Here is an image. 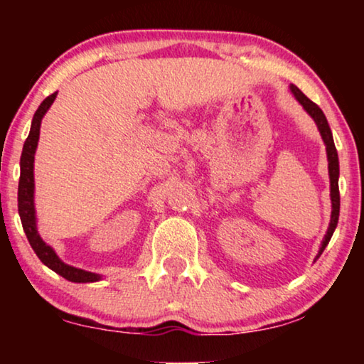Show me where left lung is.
I'll use <instances>...</instances> for the list:
<instances>
[{"label": "left lung", "mask_w": 364, "mask_h": 364, "mask_svg": "<svg viewBox=\"0 0 364 364\" xmlns=\"http://www.w3.org/2000/svg\"><path fill=\"white\" fill-rule=\"evenodd\" d=\"M290 91L298 102L301 104L303 109L310 114V117L315 121L318 131H320V136L326 146V157H328V176H330V197H331V218L330 225H328L326 235L323 238L320 250H318L316 258L321 255L323 250H325L328 243H330L333 232L338 225V217H340V188H338V178H340V162H338V152L335 147V141H333L331 129L328 126V121L325 114L320 107L316 106L315 102L310 101L305 94H303L300 89H298L295 84H290Z\"/></svg>", "instance_id": "8db88e82"}]
</instances>
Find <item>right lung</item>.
Listing matches in <instances>:
<instances>
[{"label":"right lung","instance_id":"right-lung-1","mask_svg":"<svg viewBox=\"0 0 364 364\" xmlns=\"http://www.w3.org/2000/svg\"><path fill=\"white\" fill-rule=\"evenodd\" d=\"M58 92L48 96L41 102V106L38 107V111L34 112L31 129H29V136L24 141L23 154H21V176H19V186H18V212L21 217L23 230L26 233L29 245L33 247L34 253H36L39 260H41L48 268H51L53 272H56L58 275L66 278L69 282L74 283H92L99 282L102 275L92 272H86L82 268H76L73 265L64 263L61 258L56 255L54 248L48 245L43 240L41 235L38 232V220H36V208H34V154L38 149L39 141V129H41V121L44 114L48 112V109L51 107V104L56 99Z\"/></svg>","mask_w":364,"mask_h":364}]
</instances>
